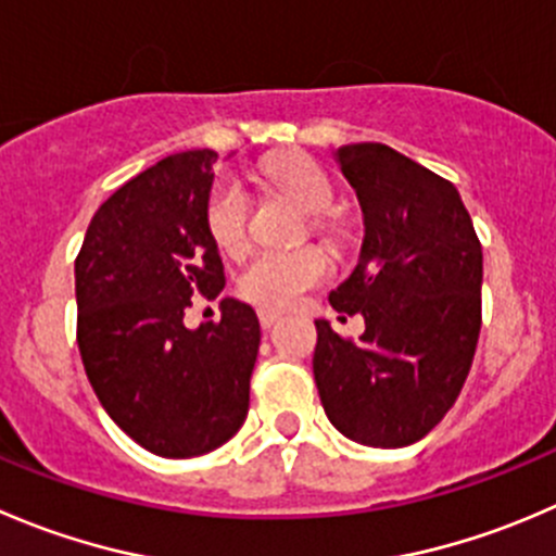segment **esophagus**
Segmentation results:
<instances>
[{
	"instance_id": "esophagus-1",
	"label": "esophagus",
	"mask_w": 556,
	"mask_h": 556,
	"mask_svg": "<svg viewBox=\"0 0 556 556\" xmlns=\"http://www.w3.org/2000/svg\"><path fill=\"white\" fill-rule=\"evenodd\" d=\"M257 320H261L263 328H271L274 323L279 320V312H274V309H257Z\"/></svg>"
}]
</instances>
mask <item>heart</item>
Listing matches in <instances>:
<instances>
[{"mask_svg": "<svg viewBox=\"0 0 556 556\" xmlns=\"http://www.w3.org/2000/svg\"><path fill=\"white\" fill-rule=\"evenodd\" d=\"M274 187L293 198L306 214L320 217L333 203V185L317 165L306 160H290L268 170ZM250 198L239 179L225 176L208 195L206 225L219 250H241L247 239ZM328 274V257L320 250H257L244 261L239 271V293L263 309H288L301 293L323 282Z\"/></svg>", "mask_w": 556, "mask_h": 556, "instance_id": "obj_1", "label": "heart"}]
</instances>
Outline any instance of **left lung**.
I'll list each match as a JSON object with an SVG mask.
<instances>
[{"mask_svg":"<svg viewBox=\"0 0 556 556\" xmlns=\"http://www.w3.org/2000/svg\"><path fill=\"white\" fill-rule=\"evenodd\" d=\"M364 217L358 263L328 293L366 323L358 342L315 320L312 358L328 421L371 448L427 438L454 407L481 333L483 252L451 181L382 143L331 154Z\"/></svg>","mask_w":556,"mask_h":556,"instance_id":"left-lung-1","label":"left lung"}]
</instances>
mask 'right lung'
<instances>
[{
	"mask_svg": "<svg viewBox=\"0 0 556 556\" xmlns=\"http://www.w3.org/2000/svg\"><path fill=\"white\" fill-rule=\"evenodd\" d=\"M214 165L217 152L192 149L129 179L97 208L75 261L86 377L113 424L165 459L239 432L261 348L255 309L230 295L217 323L185 326L192 293L225 288L206 225Z\"/></svg>",
	"mask_w": 556,
	"mask_h": 556,
	"instance_id": "right-lung-1",
	"label": "right lung"
}]
</instances>
